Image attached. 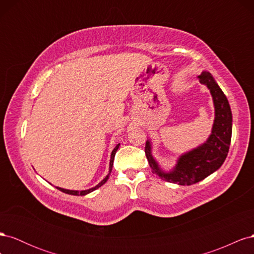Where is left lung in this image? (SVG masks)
Returning a JSON list of instances; mask_svg holds the SVG:
<instances>
[{
    "label": "left lung",
    "mask_w": 254,
    "mask_h": 254,
    "mask_svg": "<svg viewBox=\"0 0 254 254\" xmlns=\"http://www.w3.org/2000/svg\"><path fill=\"white\" fill-rule=\"evenodd\" d=\"M198 78L210 90L215 107V120L209 139L199 147L182 155L174 170L168 173L161 170L153 159L150 142L147 141L145 145L146 158L152 173L179 186H190L216 172L225 162L231 143L232 112L226 95L209 72H202Z\"/></svg>",
    "instance_id": "1"
}]
</instances>
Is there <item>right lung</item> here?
<instances>
[{
  "label": "right lung",
  "instance_id": "1",
  "mask_svg": "<svg viewBox=\"0 0 254 254\" xmlns=\"http://www.w3.org/2000/svg\"><path fill=\"white\" fill-rule=\"evenodd\" d=\"M119 146H120V144H118L117 146H115L114 147V149L112 150V153H111V159H110V166H109V174L107 175L106 177H105V179L103 180V181H101L99 182L96 187H94V188H92V189H90V190H65V189H61V188H57L59 190H61V191H64V193H65V194H70V195H75V196H83V195H87V194H89V193H91V191H93V190H95L96 189H98V188H101L103 184H105L106 183V181L108 180V178H109V176H110V173H111V171H112V166H113V160H114V156H115V153H117V150L119 149Z\"/></svg>",
  "mask_w": 254,
  "mask_h": 254
}]
</instances>
